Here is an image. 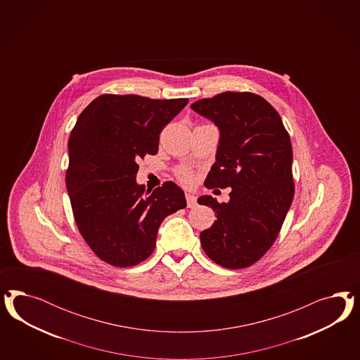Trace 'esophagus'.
Segmentation results:
<instances>
[{
  "label": "esophagus",
  "mask_w": 360,
  "mask_h": 360,
  "mask_svg": "<svg viewBox=\"0 0 360 360\" xmlns=\"http://www.w3.org/2000/svg\"><path fill=\"white\" fill-rule=\"evenodd\" d=\"M186 202H187V207L194 208L196 206V196L190 193H186Z\"/></svg>",
  "instance_id": "1"
}]
</instances>
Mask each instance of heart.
Wrapping results in <instances>:
<instances>
[{
	"instance_id": "b5f03b06",
	"label": "heart",
	"mask_w": 360,
	"mask_h": 360,
	"mask_svg": "<svg viewBox=\"0 0 360 360\" xmlns=\"http://www.w3.org/2000/svg\"><path fill=\"white\" fill-rule=\"evenodd\" d=\"M176 174H178V178L181 179V182H184V184H190L193 181V174L187 169H179Z\"/></svg>"
}]
</instances>
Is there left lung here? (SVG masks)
Returning a JSON list of instances; mask_svg holds the SVG:
<instances>
[{"instance_id":"8db88e82","label":"left lung","mask_w":360,"mask_h":360,"mask_svg":"<svg viewBox=\"0 0 360 360\" xmlns=\"http://www.w3.org/2000/svg\"><path fill=\"white\" fill-rule=\"evenodd\" d=\"M220 131L208 188L231 187L229 200L200 196L217 220L200 232L208 257L229 269L247 268L272 247L295 196L293 150L277 110L251 92H223L191 104Z\"/></svg>"}]
</instances>
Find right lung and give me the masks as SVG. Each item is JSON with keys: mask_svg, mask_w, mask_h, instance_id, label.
<instances>
[{"mask_svg": "<svg viewBox=\"0 0 360 360\" xmlns=\"http://www.w3.org/2000/svg\"><path fill=\"white\" fill-rule=\"evenodd\" d=\"M187 103L101 95L77 117L68 139L65 186L77 229L103 262L127 268L146 260L164 219L186 207L174 182L145 194L136 175L139 160L157 154L160 133Z\"/></svg>", "mask_w": 360, "mask_h": 360, "instance_id": "1", "label": "right lung"}]
</instances>
